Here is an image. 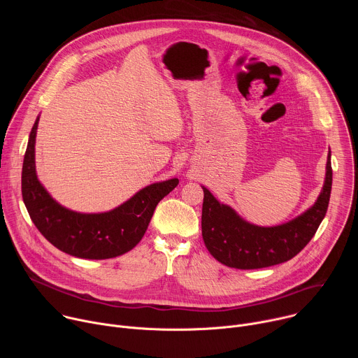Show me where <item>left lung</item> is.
<instances>
[{"mask_svg":"<svg viewBox=\"0 0 358 358\" xmlns=\"http://www.w3.org/2000/svg\"><path fill=\"white\" fill-rule=\"evenodd\" d=\"M331 151L327 155L326 178L313 206L289 222L259 227L245 221L208 188L203 189L202 239L213 257L235 269H261L283 264L310 242L322 224L331 192Z\"/></svg>","mask_w":358,"mask_h":358,"instance_id":"8db88e82","label":"left lung"}]
</instances>
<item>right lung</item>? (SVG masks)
<instances>
[{
    "label": "right lung",
    "instance_id": "1",
    "mask_svg": "<svg viewBox=\"0 0 358 358\" xmlns=\"http://www.w3.org/2000/svg\"><path fill=\"white\" fill-rule=\"evenodd\" d=\"M39 116L29 133L22 164V199L38 231L59 250L82 259H110L131 250L144 236L157 203L178 184L171 178L150 184L108 213L68 210L45 189L35 170Z\"/></svg>",
    "mask_w": 358,
    "mask_h": 358
}]
</instances>
